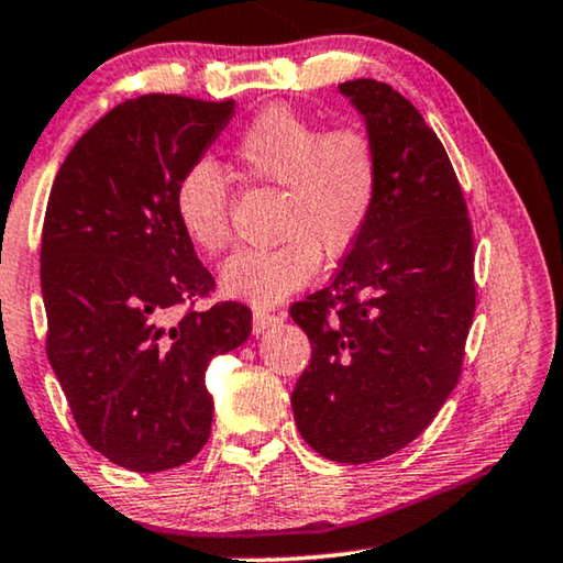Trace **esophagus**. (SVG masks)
<instances>
[{
  "mask_svg": "<svg viewBox=\"0 0 563 563\" xmlns=\"http://www.w3.org/2000/svg\"><path fill=\"white\" fill-rule=\"evenodd\" d=\"M278 321L280 319L275 313H267V311H263V308H255V313H252V334H255V336L265 334V331L275 327Z\"/></svg>",
  "mask_w": 563,
  "mask_h": 563,
  "instance_id": "34e87169",
  "label": "esophagus"
}]
</instances>
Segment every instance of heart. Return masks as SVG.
Segmentation results:
<instances>
[{
  "mask_svg": "<svg viewBox=\"0 0 563 563\" xmlns=\"http://www.w3.org/2000/svg\"><path fill=\"white\" fill-rule=\"evenodd\" d=\"M236 165L260 184L285 188L273 250H240L221 265L224 296L273 306L306 288L323 257L354 250L379 196V153L357 126L323 132L288 107L260 112L240 134ZM176 217L188 240L203 252L229 242V184L217 163L196 161L176 186Z\"/></svg>",
  "mask_w": 563,
  "mask_h": 563,
  "instance_id": "heart-1",
  "label": "heart"
}]
</instances>
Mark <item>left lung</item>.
<instances>
[{
    "label": "left lung",
    "mask_w": 563,
    "mask_h": 563,
    "mask_svg": "<svg viewBox=\"0 0 563 563\" xmlns=\"http://www.w3.org/2000/svg\"><path fill=\"white\" fill-rule=\"evenodd\" d=\"M339 93L379 153V196L323 290L290 308L313 346L290 395L321 456L367 464L408 446L446 402L474 316V250L462 188L441 140L387 84Z\"/></svg>",
    "instance_id": "8db88e82"
}]
</instances>
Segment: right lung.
Instances as JSON below:
<instances>
[{"label":"right lung","instance_id":"right-lung-1","mask_svg":"<svg viewBox=\"0 0 563 563\" xmlns=\"http://www.w3.org/2000/svg\"><path fill=\"white\" fill-rule=\"evenodd\" d=\"M234 101L126 99L76 142L53 180L41 247L47 360L84 439L132 472L199 454L206 367L247 342V306L173 316L213 288L176 217V186Z\"/></svg>","mask_w":563,"mask_h":563}]
</instances>
